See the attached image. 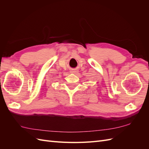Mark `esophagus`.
Segmentation results:
<instances>
[{
    "label": "esophagus",
    "instance_id": "1",
    "mask_svg": "<svg viewBox=\"0 0 149 149\" xmlns=\"http://www.w3.org/2000/svg\"><path fill=\"white\" fill-rule=\"evenodd\" d=\"M70 72L71 73H73V74H77L78 73V70H76V69H72Z\"/></svg>",
    "mask_w": 149,
    "mask_h": 149
}]
</instances>
